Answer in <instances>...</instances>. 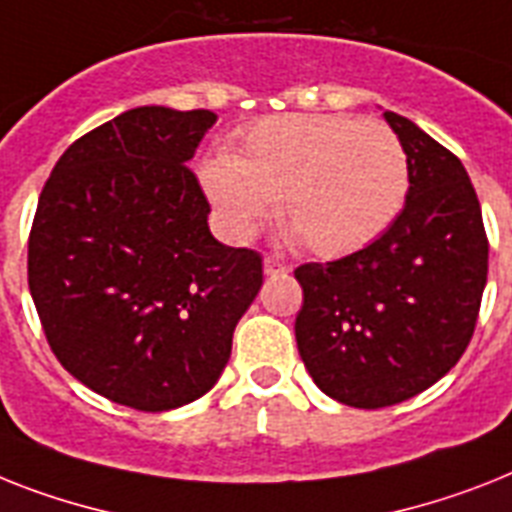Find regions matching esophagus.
<instances>
[{"label": "esophagus", "instance_id": "esophagus-1", "mask_svg": "<svg viewBox=\"0 0 512 512\" xmlns=\"http://www.w3.org/2000/svg\"><path fill=\"white\" fill-rule=\"evenodd\" d=\"M290 272V266L282 264V261L272 259V256H266L264 259V274L266 277H277V274H287Z\"/></svg>", "mask_w": 512, "mask_h": 512}]
</instances>
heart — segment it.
<instances>
[{"instance_id":"1","label":"heart","mask_w":512,"mask_h":512,"mask_svg":"<svg viewBox=\"0 0 512 512\" xmlns=\"http://www.w3.org/2000/svg\"><path fill=\"white\" fill-rule=\"evenodd\" d=\"M408 156L382 122L285 114L246 130L235 156L201 167V185L232 238H251L280 198V219L316 256L361 251L408 198Z\"/></svg>"}]
</instances>
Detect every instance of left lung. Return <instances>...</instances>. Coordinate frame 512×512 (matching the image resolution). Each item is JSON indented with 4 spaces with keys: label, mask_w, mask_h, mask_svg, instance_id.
<instances>
[{
    "label": "left lung",
    "mask_w": 512,
    "mask_h": 512,
    "mask_svg": "<svg viewBox=\"0 0 512 512\" xmlns=\"http://www.w3.org/2000/svg\"><path fill=\"white\" fill-rule=\"evenodd\" d=\"M384 120L411 170L403 211L371 246L295 269V340L308 374L324 395L366 411L413 398L460 361L489 261L479 198L458 156L408 117Z\"/></svg>",
    "instance_id": "left-lung-1"
}]
</instances>
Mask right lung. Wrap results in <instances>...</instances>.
Here are the masks:
<instances>
[{"label":"right lung","mask_w":512,"mask_h":512,"mask_svg":"<svg viewBox=\"0 0 512 512\" xmlns=\"http://www.w3.org/2000/svg\"><path fill=\"white\" fill-rule=\"evenodd\" d=\"M209 109L135 107L54 164L28 238V287L57 361L112 403L172 411L217 384L264 282L261 256L209 232L185 167Z\"/></svg>","instance_id":"1"}]
</instances>
